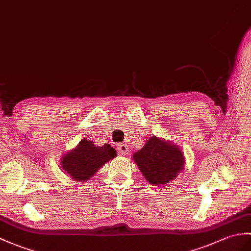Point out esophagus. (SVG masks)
Returning a JSON list of instances; mask_svg holds the SVG:
<instances>
[{"mask_svg":"<svg viewBox=\"0 0 251 251\" xmlns=\"http://www.w3.org/2000/svg\"><path fill=\"white\" fill-rule=\"evenodd\" d=\"M118 151H119V153H120V154H122V155H126V154H128V152H129V149H128V145H127V144L121 143V144H119Z\"/></svg>","mask_w":251,"mask_h":251,"instance_id":"34e87169","label":"esophagus"}]
</instances>
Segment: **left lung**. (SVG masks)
<instances>
[{
    "label": "left lung",
    "instance_id": "left-lung-1",
    "mask_svg": "<svg viewBox=\"0 0 251 251\" xmlns=\"http://www.w3.org/2000/svg\"><path fill=\"white\" fill-rule=\"evenodd\" d=\"M142 176L150 184L165 185L184 169V154L177 145L152 136L132 156Z\"/></svg>",
    "mask_w": 251,
    "mask_h": 251
}]
</instances>
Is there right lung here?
I'll return each mask as SVG.
<instances>
[{
	"instance_id": "obj_1",
	"label": "right lung",
	"mask_w": 251,
	"mask_h": 251,
	"mask_svg": "<svg viewBox=\"0 0 251 251\" xmlns=\"http://www.w3.org/2000/svg\"><path fill=\"white\" fill-rule=\"evenodd\" d=\"M115 156V150L110 144L96 147L91 140L82 139L74 150L62 156L61 165L73 179L85 182Z\"/></svg>"
}]
</instances>
